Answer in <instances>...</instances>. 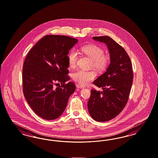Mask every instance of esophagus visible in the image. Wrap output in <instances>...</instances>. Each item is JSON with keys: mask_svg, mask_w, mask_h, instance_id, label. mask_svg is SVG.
I'll return each mask as SVG.
<instances>
[{"mask_svg": "<svg viewBox=\"0 0 158 158\" xmlns=\"http://www.w3.org/2000/svg\"><path fill=\"white\" fill-rule=\"evenodd\" d=\"M76 87L77 88H84V86L80 85V84H77Z\"/></svg>", "mask_w": 158, "mask_h": 158, "instance_id": "esophagus-1", "label": "esophagus"}]
</instances>
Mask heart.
<instances>
[{"label":"heart","mask_w":158,"mask_h":158,"mask_svg":"<svg viewBox=\"0 0 158 158\" xmlns=\"http://www.w3.org/2000/svg\"><path fill=\"white\" fill-rule=\"evenodd\" d=\"M82 53L88 56L92 60V65L98 71H103L110 64V56L104 54L103 48L95 44L85 46L81 48ZM78 53L76 50L72 49L68 54L69 64L71 68L76 67L78 59ZM73 79L75 81L82 85H86L95 77V73L93 71L78 70L72 75Z\"/></svg>","instance_id":"obj_1"}]
</instances>
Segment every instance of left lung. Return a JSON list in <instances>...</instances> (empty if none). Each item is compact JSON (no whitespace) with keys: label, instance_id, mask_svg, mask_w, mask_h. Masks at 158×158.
<instances>
[{"label":"left lung","instance_id":"1","mask_svg":"<svg viewBox=\"0 0 158 158\" xmlns=\"http://www.w3.org/2000/svg\"><path fill=\"white\" fill-rule=\"evenodd\" d=\"M93 39L107 46L111 63L93 82L103 91L91 90L88 110L95 121L105 122L117 117L128 102L134 78L132 66L125 49L110 37H94Z\"/></svg>","mask_w":158,"mask_h":158}]
</instances>
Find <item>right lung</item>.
Segmentation results:
<instances>
[{
	"instance_id": "add662e5",
	"label": "right lung",
	"mask_w": 158,
	"mask_h": 158,
	"mask_svg": "<svg viewBox=\"0 0 158 158\" xmlns=\"http://www.w3.org/2000/svg\"><path fill=\"white\" fill-rule=\"evenodd\" d=\"M78 41L66 35H46L27 54L23 66L24 97L35 114L46 120L59 118L76 89L67 75L69 50ZM60 82L56 88L53 85Z\"/></svg>"
}]
</instances>
